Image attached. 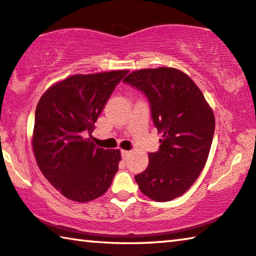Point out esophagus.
Here are the masks:
<instances>
[{
  "label": "esophagus",
  "instance_id": "esophagus-1",
  "mask_svg": "<svg viewBox=\"0 0 256 256\" xmlns=\"http://www.w3.org/2000/svg\"><path fill=\"white\" fill-rule=\"evenodd\" d=\"M129 156H130V151H127V150H122L121 151V157L124 159V160H127L129 158Z\"/></svg>",
  "mask_w": 256,
  "mask_h": 256
}]
</instances>
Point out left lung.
I'll list each match as a JSON object with an SVG mask.
<instances>
[{
  "label": "left lung",
  "mask_w": 256,
  "mask_h": 256,
  "mask_svg": "<svg viewBox=\"0 0 256 256\" xmlns=\"http://www.w3.org/2000/svg\"><path fill=\"white\" fill-rule=\"evenodd\" d=\"M150 104L162 132L157 152H149L146 171L135 176L140 190L157 202L184 194L204 168L214 132L212 110L190 77L174 68L137 70L126 77Z\"/></svg>",
  "instance_id": "obj_1"
}]
</instances>
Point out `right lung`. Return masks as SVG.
<instances>
[{
	"mask_svg": "<svg viewBox=\"0 0 256 256\" xmlns=\"http://www.w3.org/2000/svg\"><path fill=\"white\" fill-rule=\"evenodd\" d=\"M127 74L70 76L48 88L36 105L33 152L40 171L66 198L88 202L99 198L119 170L120 151L96 146L91 132Z\"/></svg>",
	"mask_w": 256,
	"mask_h": 256,
	"instance_id": "obj_1",
	"label": "right lung"
}]
</instances>
